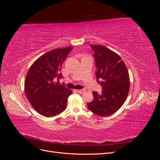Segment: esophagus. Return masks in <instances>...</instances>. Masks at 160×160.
<instances>
[{
  "label": "esophagus",
  "instance_id": "1",
  "mask_svg": "<svg viewBox=\"0 0 160 160\" xmlns=\"http://www.w3.org/2000/svg\"><path fill=\"white\" fill-rule=\"evenodd\" d=\"M77 91L78 92V93H84L85 92V89H79V90H77Z\"/></svg>",
  "mask_w": 160,
  "mask_h": 160
}]
</instances>
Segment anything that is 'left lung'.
<instances>
[{
	"label": "left lung",
	"instance_id": "8db88e82",
	"mask_svg": "<svg viewBox=\"0 0 160 160\" xmlns=\"http://www.w3.org/2000/svg\"><path fill=\"white\" fill-rule=\"evenodd\" d=\"M98 68L95 76L102 86L99 94L93 91V100L88 109L99 116L115 113L126 100L129 91V76L126 65L117 53L103 45H91Z\"/></svg>",
	"mask_w": 160,
	"mask_h": 160
}]
</instances>
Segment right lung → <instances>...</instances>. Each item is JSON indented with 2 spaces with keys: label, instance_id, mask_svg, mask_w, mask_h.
<instances>
[{
  "label": "right lung",
  "instance_id": "add662e5",
  "mask_svg": "<svg viewBox=\"0 0 160 160\" xmlns=\"http://www.w3.org/2000/svg\"><path fill=\"white\" fill-rule=\"evenodd\" d=\"M72 47L59 48L45 53L33 62L25 80V91L32 107L45 117L63 111L72 91L59 85L61 65Z\"/></svg>",
  "mask_w": 160,
  "mask_h": 160
}]
</instances>
